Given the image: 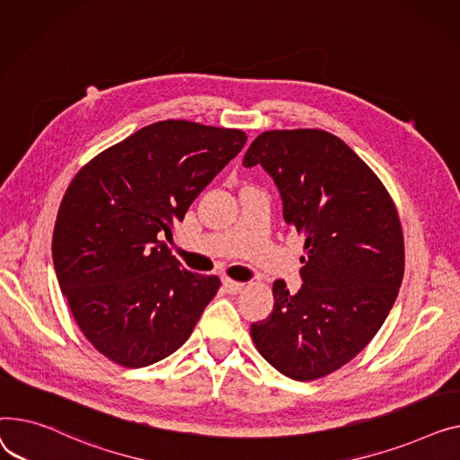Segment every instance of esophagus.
I'll list each match as a JSON object with an SVG mask.
<instances>
[{
  "label": "esophagus",
  "instance_id": "34e87169",
  "mask_svg": "<svg viewBox=\"0 0 460 460\" xmlns=\"http://www.w3.org/2000/svg\"><path fill=\"white\" fill-rule=\"evenodd\" d=\"M223 286H225L226 293H230V295H237V293H241L243 289H245V284L230 280V279H225V280H223Z\"/></svg>",
  "mask_w": 460,
  "mask_h": 460
}]
</instances>
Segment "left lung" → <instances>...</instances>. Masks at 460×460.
<instances>
[{"mask_svg": "<svg viewBox=\"0 0 460 460\" xmlns=\"http://www.w3.org/2000/svg\"><path fill=\"white\" fill-rule=\"evenodd\" d=\"M243 165L269 172L284 221L305 237V284L296 293L273 284V312L252 323V341L289 379H321L360 353L397 299L404 243L395 204L364 161L323 129L263 131Z\"/></svg>", "mask_w": 460, "mask_h": 460, "instance_id": "1", "label": "left lung"}]
</instances>
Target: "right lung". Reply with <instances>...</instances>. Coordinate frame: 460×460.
I'll list each match as a JSON object with an SVG mask.
<instances>
[{
    "label": "right lung",
    "mask_w": 460,
    "mask_h": 460,
    "mask_svg": "<svg viewBox=\"0 0 460 460\" xmlns=\"http://www.w3.org/2000/svg\"><path fill=\"white\" fill-rule=\"evenodd\" d=\"M245 143L241 129L161 120L100 152L70 181L53 267L77 327L103 357L145 367L191 336L221 280L181 269L161 237Z\"/></svg>",
    "instance_id": "obj_1"
}]
</instances>
